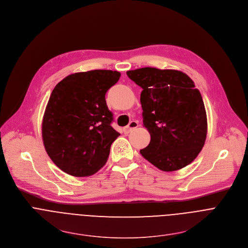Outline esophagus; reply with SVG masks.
I'll use <instances>...</instances> for the list:
<instances>
[{
	"label": "esophagus",
	"mask_w": 248,
	"mask_h": 248,
	"mask_svg": "<svg viewBox=\"0 0 248 248\" xmlns=\"http://www.w3.org/2000/svg\"><path fill=\"white\" fill-rule=\"evenodd\" d=\"M136 127H138V123L135 122V121H132V122H130V123L128 124V125H126L125 127H124V132L125 134H127V133H129L130 131H132L133 129H135Z\"/></svg>",
	"instance_id": "obj_1"
}]
</instances>
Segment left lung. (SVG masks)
Returning a JSON list of instances; mask_svg holds the SVG:
<instances>
[{
    "label": "left lung",
    "mask_w": 248,
    "mask_h": 248,
    "mask_svg": "<svg viewBox=\"0 0 248 248\" xmlns=\"http://www.w3.org/2000/svg\"><path fill=\"white\" fill-rule=\"evenodd\" d=\"M126 75L143 89V125L151 141L140 154L162 171L185 168L202 151L207 132L203 100L194 81L181 71L151 67Z\"/></svg>",
    "instance_id": "obj_1"
}]
</instances>
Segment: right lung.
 <instances>
[{
	"label": "right lung",
	"instance_id": "1",
	"mask_svg": "<svg viewBox=\"0 0 248 248\" xmlns=\"http://www.w3.org/2000/svg\"><path fill=\"white\" fill-rule=\"evenodd\" d=\"M120 77L118 71L93 70L69 75L55 86L42 134L48 156L62 171L90 176L106 163L120 133L111 125L105 94Z\"/></svg>",
	"mask_w": 248,
	"mask_h": 248
}]
</instances>
